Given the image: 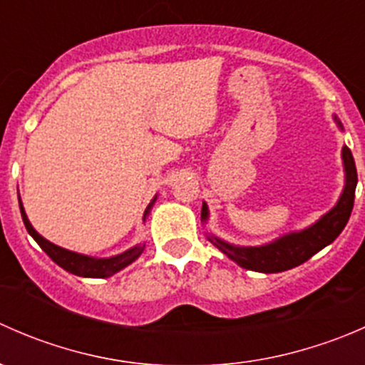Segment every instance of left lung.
Returning <instances> with one entry per match:
<instances>
[{"label":"left lung","instance_id":"obj_1","mask_svg":"<svg viewBox=\"0 0 365 365\" xmlns=\"http://www.w3.org/2000/svg\"><path fill=\"white\" fill-rule=\"evenodd\" d=\"M339 128H342L341 121L334 116ZM342 164H344L346 183L339 201L330 212L319 220H316L312 226L305 227L302 231H293V233L284 235L270 244L259 245V247H238L231 245L220 238L210 235L208 240L215 245L219 251L226 254L230 259L240 264L242 268L254 272H263V274H277V272L289 270L298 264L305 263L309 257L314 256L316 252L322 251L329 244H332L341 231L344 230L349 215L353 210V201H355L356 189V168L353 160L351 150L348 146H342ZM201 219H208V206L203 203L201 208Z\"/></svg>","mask_w":365,"mask_h":365}]
</instances>
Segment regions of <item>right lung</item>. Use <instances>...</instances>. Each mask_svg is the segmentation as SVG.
<instances>
[{"mask_svg":"<svg viewBox=\"0 0 365 365\" xmlns=\"http://www.w3.org/2000/svg\"><path fill=\"white\" fill-rule=\"evenodd\" d=\"M155 200H157V196L153 197L152 203L146 206L143 220L150 215V210H152ZM19 206H21V215H23V222H24L26 230H28V233L35 238L36 244L42 247V251L46 252L47 256L54 261V263L60 264L63 270H67L73 275H79V277H93V279L111 277V275L116 274V272L123 270L125 267H128L132 261L138 259V257L141 256V252L145 251V245H141V244L134 245V247L128 249V251L118 254V256H113V257H91V256H84V254L67 251V249L58 247V245L51 244V242L46 240L42 235L36 233L35 227L29 224L28 215H26L23 203H21V201H19Z\"/></svg>","mask_w":365,"mask_h":365,"instance_id":"add662e5","label":"right lung"}]
</instances>
